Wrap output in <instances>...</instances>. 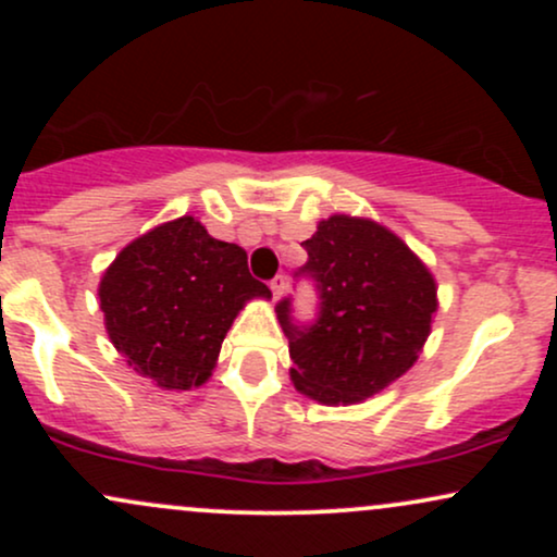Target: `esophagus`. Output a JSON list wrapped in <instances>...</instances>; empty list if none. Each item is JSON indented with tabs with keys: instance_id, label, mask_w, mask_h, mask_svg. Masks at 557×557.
I'll return each mask as SVG.
<instances>
[{
	"instance_id": "esophagus-1",
	"label": "esophagus",
	"mask_w": 557,
	"mask_h": 557,
	"mask_svg": "<svg viewBox=\"0 0 557 557\" xmlns=\"http://www.w3.org/2000/svg\"><path fill=\"white\" fill-rule=\"evenodd\" d=\"M270 287H272V296H274V300L283 298V293H285V277H283V274H277V277H274L272 283H270Z\"/></svg>"
}]
</instances>
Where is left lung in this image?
<instances>
[{
    "label": "left lung",
    "mask_w": 557,
    "mask_h": 557,
    "mask_svg": "<svg viewBox=\"0 0 557 557\" xmlns=\"http://www.w3.org/2000/svg\"><path fill=\"white\" fill-rule=\"evenodd\" d=\"M304 248V272L317 280L322 311L311 327H298L290 300L277 304L293 385L324 406L372 398L424 350L440 306L434 274L393 230L369 216L332 214Z\"/></svg>",
    "instance_id": "8db88e82"
}]
</instances>
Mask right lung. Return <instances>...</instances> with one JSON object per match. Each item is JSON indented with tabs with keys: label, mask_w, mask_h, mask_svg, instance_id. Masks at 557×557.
I'll list each match as a JSON object with an SVG mask.
<instances>
[{
	"label": "right lung",
	"mask_w": 557,
	"mask_h": 557,
	"mask_svg": "<svg viewBox=\"0 0 557 557\" xmlns=\"http://www.w3.org/2000/svg\"><path fill=\"white\" fill-rule=\"evenodd\" d=\"M270 300L235 243L216 240L183 214L138 235L101 274L107 335L133 372L162 389H194L212 376L243 306Z\"/></svg>",
	"instance_id": "add662e5"
}]
</instances>
